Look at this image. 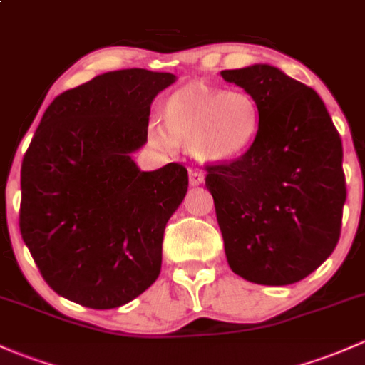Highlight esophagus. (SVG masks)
<instances>
[{"instance_id":"obj_1","label":"esophagus","mask_w":365,"mask_h":365,"mask_svg":"<svg viewBox=\"0 0 365 365\" xmlns=\"http://www.w3.org/2000/svg\"><path fill=\"white\" fill-rule=\"evenodd\" d=\"M187 174H190V184L191 186H198L203 182V172L197 167L187 168Z\"/></svg>"}]
</instances>
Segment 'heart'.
<instances>
[{
    "mask_svg": "<svg viewBox=\"0 0 365 365\" xmlns=\"http://www.w3.org/2000/svg\"><path fill=\"white\" fill-rule=\"evenodd\" d=\"M259 128L261 109L250 93L191 81L168 96L163 125L153 121L148 135L165 151L182 143L202 162H228L252 146Z\"/></svg>",
    "mask_w": 365,
    "mask_h": 365,
    "instance_id": "1",
    "label": "heart"
}]
</instances>
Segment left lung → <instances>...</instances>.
<instances>
[{
  "instance_id": "8db88e82",
  "label": "left lung",
  "mask_w": 365,
  "mask_h": 365,
  "mask_svg": "<svg viewBox=\"0 0 365 365\" xmlns=\"http://www.w3.org/2000/svg\"><path fill=\"white\" fill-rule=\"evenodd\" d=\"M221 76L261 109L252 146L205 165L228 264L254 284H294L338 245L346 200L341 137L319 93L280 69L254 64Z\"/></svg>"
}]
</instances>
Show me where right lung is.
Wrapping results in <instances>:
<instances>
[{"label": "right lung", "mask_w": 365, "mask_h": 365, "mask_svg": "<svg viewBox=\"0 0 365 365\" xmlns=\"http://www.w3.org/2000/svg\"><path fill=\"white\" fill-rule=\"evenodd\" d=\"M170 73L120 69L52 101L21 168L22 240L58 296L118 308L162 268L167 221L187 191V170H139L130 153L148 140L156 93Z\"/></svg>", "instance_id": "1"}]
</instances>
